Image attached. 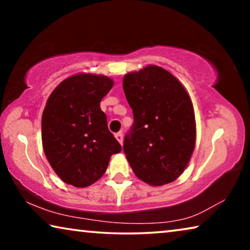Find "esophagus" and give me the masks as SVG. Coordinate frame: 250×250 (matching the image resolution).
Instances as JSON below:
<instances>
[{
  "label": "esophagus",
  "mask_w": 250,
  "mask_h": 250,
  "mask_svg": "<svg viewBox=\"0 0 250 250\" xmlns=\"http://www.w3.org/2000/svg\"><path fill=\"white\" fill-rule=\"evenodd\" d=\"M115 137L118 141H119L120 145H122V142H124V134H122V132H117L115 134Z\"/></svg>",
  "instance_id": "obj_1"
}]
</instances>
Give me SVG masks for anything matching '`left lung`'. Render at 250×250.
Returning <instances> with one entry per match:
<instances>
[{
  "label": "left lung",
  "mask_w": 250,
  "mask_h": 250,
  "mask_svg": "<svg viewBox=\"0 0 250 250\" xmlns=\"http://www.w3.org/2000/svg\"><path fill=\"white\" fill-rule=\"evenodd\" d=\"M124 90L134 121L124 141L130 167L152 186L171 183L188 167L195 146V116L188 91L154 65L126 74Z\"/></svg>",
  "instance_id": "1"
}]
</instances>
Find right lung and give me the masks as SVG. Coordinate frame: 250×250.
<instances>
[{
    "mask_svg": "<svg viewBox=\"0 0 250 250\" xmlns=\"http://www.w3.org/2000/svg\"><path fill=\"white\" fill-rule=\"evenodd\" d=\"M113 86L107 76L78 74L55 88L42 116V141L50 167L65 183L86 188L121 151L100 101Z\"/></svg>",
    "mask_w": 250,
    "mask_h": 250,
    "instance_id": "obj_1",
    "label": "right lung"
}]
</instances>
